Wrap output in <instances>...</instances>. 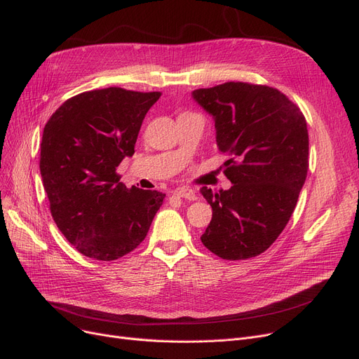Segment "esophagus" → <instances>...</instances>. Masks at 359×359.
Segmentation results:
<instances>
[{
	"instance_id": "obj_1",
	"label": "esophagus",
	"mask_w": 359,
	"mask_h": 359,
	"mask_svg": "<svg viewBox=\"0 0 359 359\" xmlns=\"http://www.w3.org/2000/svg\"><path fill=\"white\" fill-rule=\"evenodd\" d=\"M175 195L184 198L187 201H196V198H198L196 194L192 189H189V187H179V189L175 191Z\"/></svg>"
}]
</instances>
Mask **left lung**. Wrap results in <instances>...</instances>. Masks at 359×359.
Returning <instances> with one entry per match:
<instances>
[{"label":"left lung","mask_w":359,"mask_h":359,"mask_svg":"<svg viewBox=\"0 0 359 359\" xmlns=\"http://www.w3.org/2000/svg\"><path fill=\"white\" fill-rule=\"evenodd\" d=\"M212 116L217 147L233 183L227 191L201 194L212 219L201 240L227 260L265 252L290 221L309 170V130L301 110L266 86L225 83L192 91Z\"/></svg>","instance_id":"1"}]
</instances>
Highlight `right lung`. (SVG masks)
Masks as SVG:
<instances>
[{"instance_id":"right-lung-1","label":"right lung","mask_w":359,"mask_h":359,"mask_svg":"<svg viewBox=\"0 0 359 359\" xmlns=\"http://www.w3.org/2000/svg\"><path fill=\"white\" fill-rule=\"evenodd\" d=\"M161 93L109 87L74 96L45 125L41 175L50 214L87 257L116 260L140 246L164 195L130 189L116 167L135 153L147 111Z\"/></svg>"}]
</instances>
